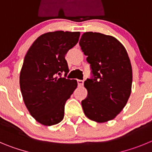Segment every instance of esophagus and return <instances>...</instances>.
<instances>
[{
	"instance_id": "obj_1",
	"label": "esophagus",
	"mask_w": 152,
	"mask_h": 152,
	"mask_svg": "<svg viewBox=\"0 0 152 152\" xmlns=\"http://www.w3.org/2000/svg\"><path fill=\"white\" fill-rule=\"evenodd\" d=\"M77 83H78V86H83V83H84V81H83V80H80V79H78Z\"/></svg>"
}]
</instances>
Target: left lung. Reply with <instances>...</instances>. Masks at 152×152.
I'll list each match as a JSON object with an SVG mask.
<instances>
[{
    "label": "left lung",
    "instance_id": "obj_1",
    "mask_svg": "<svg viewBox=\"0 0 152 152\" xmlns=\"http://www.w3.org/2000/svg\"><path fill=\"white\" fill-rule=\"evenodd\" d=\"M79 45L92 75L84 83L88 95L82 101L83 111L95 122L113 120L131 94L132 71L126 50L114 37L99 32H85Z\"/></svg>",
    "mask_w": 152,
    "mask_h": 152
}]
</instances>
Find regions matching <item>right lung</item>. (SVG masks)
<instances>
[{
	"instance_id": "obj_1",
	"label": "right lung",
	"mask_w": 152,
	"mask_h": 152,
	"mask_svg": "<svg viewBox=\"0 0 152 152\" xmlns=\"http://www.w3.org/2000/svg\"><path fill=\"white\" fill-rule=\"evenodd\" d=\"M79 32H48L39 36L27 51L20 71L23 101L30 114L45 126L59 124L65 103L77 87L69 73L65 55L79 41ZM64 73V77L61 75Z\"/></svg>"
}]
</instances>
